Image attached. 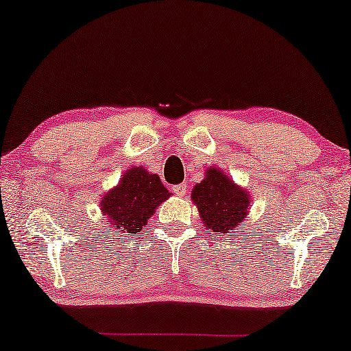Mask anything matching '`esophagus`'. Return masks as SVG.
<instances>
[{
    "instance_id": "1",
    "label": "esophagus",
    "mask_w": 351,
    "mask_h": 351,
    "mask_svg": "<svg viewBox=\"0 0 351 351\" xmlns=\"http://www.w3.org/2000/svg\"><path fill=\"white\" fill-rule=\"evenodd\" d=\"M186 191H187V187H186L184 182H181V184H176V186H173V192H175L176 195H180V197L186 195Z\"/></svg>"
}]
</instances>
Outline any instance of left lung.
<instances>
[{
  "label": "left lung",
  "instance_id": "left-lung-1",
  "mask_svg": "<svg viewBox=\"0 0 351 351\" xmlns=\"http://www.w3.org/2000/svg\"><path fill=\"white\" fill-rule=\"evenodd\" d=\"M199 208L205 232L230 234L248 215L250 194L216 167L205 171V180L197 182L191 194Z\"/></svg>",
  "mask_w": 351,
  "mask_h": 351
}]
</instances>
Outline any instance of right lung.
<instances>
[{
  "instance_id": "1",
  "label": "right lung",
  "mask_w": 351,
  "mask_h": 351,
  "mask_svg": "<svg viewBox=\"0 0 351 351\" xmlns=\"http://www.w3.org/2000/svg\"><path fill=\"white\" fill-rule=\"evenodd\" d=\"M171 194L159 175L143 167L128 169L114 189L100 200L101 215L108 219V232L116 237L133 235L147 224L157 206Z\"/></svg>"
}]
</instances>
